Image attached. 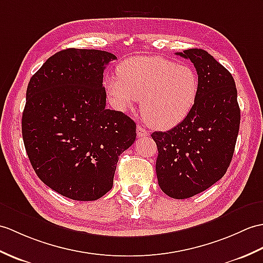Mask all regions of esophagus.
<instances>
[{"label":"esophagus","instance_id":"1","mask_svg":"<svg viewBox=\"0 0 263 263\" xmlns=\"http://www.w3.org/2000/svg\"><path fill=\"white\" fill-rule=\"evenodd\" d=\"M137 136L139 137V138H144V137H148L149 136V132L146 131L144 127H142V126H140V125H138V127H137Z\"/></svg>","mask_w":263,"mask_h":263}]
</instances>
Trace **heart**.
<instances>
[{
	"label": "heart",
	"mask_w": 263,
	"mask_h": 263,
	"mask_svg": "<svg viewBox=\"0 0 263 263\" xmlns=\"http://www.w3.org/2000/svg\"><path fill=\"white\" fill-rule=\"evenodd\" d=\"M120 77L105 82L109 100L120 111H130L141 99V113L155 129L178 125L193 111L199 95V78L191 66L160 56L124 60Z\"/></svg>",
	"instance_id": "1"
}]
</instances>
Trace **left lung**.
<instances>
[{"label": "left lung", "instance_id": "left-lung-1", "mask_svg": "<svg viewBox=\"0 0 263 263\" xmlns=\"http://www.w3.org/2000/svg\"><path fill=\"white\" fill-rule=\"evenodd\" d=\"M189 59L199 78L193 111L174 129L154 132L156 173L161 191L184 199L206 191L227 173L240 129V107L231 72L203 49L177 52Z\"/></svg>", "mask_w": 263, "mask_h": 263}]
</instances>
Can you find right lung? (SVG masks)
<instances>
[{"label": "right lung", "mask_w": 263, "mask_h": 263, "mask_svg": "<svg viewBox=\"0 0 263 263\" xmlns=\"http://www.w3.org/2000/svg\"><path fill=\"white\" fill-rule=\"evenodd\" d=\"M113 53L69 48L54 53L30 79L22 137L40 180L74 200H96L113 186L122 152L137 125L105 107L103 72Z\"/></svg>", "instance_id": "obj_1"}]
</instances>
